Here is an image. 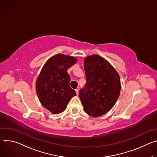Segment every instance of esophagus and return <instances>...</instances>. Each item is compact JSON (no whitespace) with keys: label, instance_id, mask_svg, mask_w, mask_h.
<instances>
[{"label":"esophagus","instance_id":"1","mask_svg":"<svg viewBox=\"0 0 157 157\" xmlns=\"http://www.w3.org/2000/svg\"><path fill=\"white\" fill-rule=\"evenodd\" d=\"M75 91H76V93L77 95H78V94H79V89H76Z\"/></svg>","mask_w":157,"mask_h":157}]
</instances>
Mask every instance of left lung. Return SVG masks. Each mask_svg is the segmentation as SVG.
Wrapping results in <instances>:
<instances>
[{
  "instance_id": "1",
  "label": "left lung",
  "mask_w": 157,
  "mask_h": 157,
  "mask_svg": "<svg viewBox=\"0 0 157 157\" xmlns=\"http://www.w3.org/2000/svg\"><path fill=\"white\" fill-rule=\"evenodd\" d=\"M84 65L86 83L80 89L79 98L86 113L99 117L117 101L121 89L120 76L106 59L97 55L86 57Z\"/></svg>"
}]
</instances>
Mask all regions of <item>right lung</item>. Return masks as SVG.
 Returning <instances> with one entry per match:
<instances>
[{
    "mask_svg": "<svg viewBox=\"0 0 157 157\" xmlns=\"http://www.w3.org/2000/svg\"><path fill=\"white\" fill-rule=\"evenodd\" d=\"M78 59L73 56L57 54L44 64L36 82V91L42 105L54 114L61 113L76 93L70 85L67 72Z\"/></svg>",
    "mask_w": 157,
    "mask_h": 157,
    "instance_id": "obj_1",
    "label": "right lung"
}]
</instances>
